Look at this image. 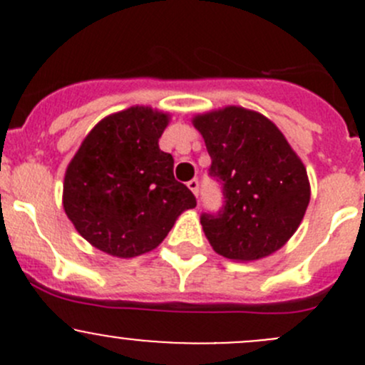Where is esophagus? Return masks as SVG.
<instances>
[{"label": "esophagus", "mask_w": 365, "mask_h": 365, "mask_svg": "<svg viewBox=\"0 0 365 365\" xmlns=\"http://www.w3.org/2000/svg\"><path fill=\"white\" fill-rule=\"evenodd\" d=\"M187 187H189V189L192 190L194 196H196V197L200 196V180H196V178L190 180V182H187Z\"/></svg>", "instance_id": "esophagus-1"}]
</instances>
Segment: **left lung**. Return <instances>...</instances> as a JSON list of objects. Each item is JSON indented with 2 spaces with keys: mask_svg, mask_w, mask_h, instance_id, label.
I'll return each mask as SVG.
<instances>
[{
  "mask_svg": "<svg viewBox=\"0 0 365 365\" xmlns=\"http://www.w3.org/2000/svg\"><path fill=\"white\" fill-rule=\"evenodd\" d=\"M194 127L212 159L208 176L222 187V208L201 213L213 251L252 261L281 249L311 200L307 171L282 132L237 106L196 116Z\"/></svg>",
  "mask_w": 365,
  "mask_h": 365,
  "instance_id": "1",
  "label": "left lung"
}]
</instances>
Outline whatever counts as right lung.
<instances>
[{
	"mask_svg": "<svg viewBox=\"0 0 365 365\" xmlns=\"http://www.w3.org/2000/svg\"><path fill=\"white\" fill-rule=\"evenodd\" d=\"M165 127L168 114L135 106L95 125L73 155L63 208L93 247L118 257L152 251L176 217L196 206L175 180L171 153L159 148Z\"/></svg>",
	"mask_w": 365,
	"mask_h": 365,
	"instance_id": "add662e5",
	"label": "right lung"
}]
</instances>
